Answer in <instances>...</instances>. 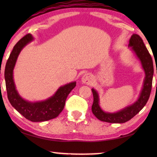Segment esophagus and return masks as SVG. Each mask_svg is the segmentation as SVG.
Listing matches in <instances>:
<instances>
[{"label": "esophagus", "instance_id": "obj_1", "mask_svg": "<svg viewBox=\"0 0 157 157\" xmlns=\"http://www.w3.org/2000/svg\"><path fill=\"white\" fill-rule=\"evenodd\" d=\"M82 82L84 84H90L92 82V78L89 74H84L82 78Z\"/></svg>", "mask_w": 157, "mask_h": 157}]
</instances>
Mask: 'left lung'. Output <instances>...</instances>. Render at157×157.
Instances as JSON below:
<instances>
[{
  "label": "left lung",
  "instance_id": "1",
  "mask_svg": "<svg viewBox=\"0 0 157 157\" xmlns=\"http://www.w3.org/2000/svg\"><path fill=\"white\" fill-rule=\"evenodd\" d=\"M139 59L142 68L145 72V79L139 97L136 102L128 105L115 113L106 112L101 109L100 106L99 95L97 91L92 89L94 95V103L91 109L94 116L98 119L103 122L111 123H124L135 116L144 107L150 98L152 90V78L154 75V66L152 57L149 53L147 48L139 35L132 34L129 39L128 46Z\"/></svg>",
  "mask_w": 157,
  "mask_h": 157
}]
</instances>
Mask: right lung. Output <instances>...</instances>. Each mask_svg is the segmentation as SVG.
I'll list each match as a JSON object with an SVG mask.
<instances>
[{"label":"right lung","mask_w":157,"mask_h":157,"mask_svg":"<svg viewBox=\"0 0 157 157\" xmlns=\"http://www.w3.org/2000/svg\"><path fill=\"white\" fill-rule=\"evenodd\" d=\"M33 39L32 34H28L20 39L13 48L5 66V79L7 98L12 107L29 121L43 122L59 116L63 109L68 94L76 86V82L60 86L54 95L43 101L30 102L23 99L16 89L13 71L21 51Z\"/></svg>","instance_id":"obj_1"}]
</instances>
